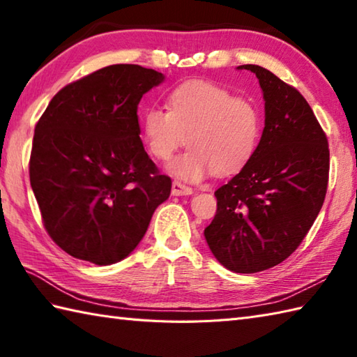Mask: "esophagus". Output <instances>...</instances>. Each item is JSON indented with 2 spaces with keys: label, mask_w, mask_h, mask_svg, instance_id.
Masks as SVG:
<instances>
[{
  "label": "esophagus",
  "mask_w": 357,
  "mask_h": 357,
  "mask_svg": "<svg viewBox=\"0 0 357 357\" xmlns=\"http://www.w3.org/2000/svg\"><path fill=\"white\" fill-rule=\"evenodd\" d=\"M192 193H193L192 187H187L183 183H179V181H173V184H172V195L173 196H183V195H192Z\"/></svg>",
  "instance_id": "esophagus-1"
}]
</instances>
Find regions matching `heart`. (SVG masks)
<instances>
[{
	"mask_svg": "<svg viewBox=\"0 0 357 357\" xmlns=\"http://www.w3.org/2000/svg\"><path fill=\"white\" fill-rule=\"evenodd\" d=\"M170 110L150 107L142 116V132L150 153L169 161L178 149L190 144L173 159L169 170L196 183L216 172L241 170L259 141V113L245 98L208 81H187L169 96Z\"/></svg>",
	"mask_w": 357,
	"mask_h": 357,
	"instance_id": "heart-1",
	"label": "heart"
}]
</instances>
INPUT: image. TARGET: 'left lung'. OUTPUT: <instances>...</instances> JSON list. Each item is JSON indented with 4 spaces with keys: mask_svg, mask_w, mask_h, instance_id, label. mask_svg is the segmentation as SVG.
<instances>
[{
    "mask_svg": "<svg viewBox=\"0 0 357 357\" xmlns=\"http://www.w3.org/2000/svg\"><path fill=\"white\" fill-rule=\"evenodd\" d=\"M265 127L253 156L215 192L218 210L204 230L225 268L256 273L285 261L304 241L327 195V135L298 89L261 66Z\"/></svg>",
    "mask_w": 357,
    "mask_h": 357,
    "instance_id": "1",
    "label": "left lung"
}]
</instances>
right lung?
Returning <instances> with one entry per match:
<instances>
[{"label": "right lung", "mask_w": 357, "mask_h": 357, "mask_svg": "<svg viewBox=\"0 0 357 357\" xmlns=\"http://www.w3.org/2000/svg\"><path fill=\"white\" fill-rule=\"evenodd\" d=\"M162 81L136 64L107 66L59 90L35 126L30 185L45 231L77 259H124L170 196L138 121L142 95Z\"/></svg>", "instance_id": "1"}]
</instances>
